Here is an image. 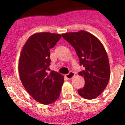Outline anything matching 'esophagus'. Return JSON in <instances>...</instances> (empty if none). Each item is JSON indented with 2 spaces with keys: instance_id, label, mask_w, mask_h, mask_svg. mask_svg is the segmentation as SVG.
Segmentation results:
<instances>
[{
  "instance_id": "34e87169",
  "label": "esophagus",
  "mask_w": 125,
  "mask_h": 125,
  "mask_svg": "<svg viewBox=\"0 0 125 125\" xmlns=\"http://www.w3.org/2000/svg\"><path fill=\"white\" fill-rule=\"evenodd\" d=\"M74 76V73L73 72H70L69 74H68L65 75V77H66L68 79H72Z\"/></svg>"
}]
</instances>
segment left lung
Wrapping results in <instances>:
<instances>
[{"label": "left lung", "instance_id": "1", "mask_svg": "<svg viewBox=\"0 0 125 125\" xmlns=\"http://www.w3.org/2000/svg\"><path fill=\"white\" fill-rule=\"evenodd\" d=\"M62 36L74 48L80 65L84 68L79 73L84 79V87L78 90V94L87 100L94 99L102 93L110 78V62L103 45L96 37L83 30Z\"/></svg>", "mask_w": 125, "mask_h": 125}]
</instances>
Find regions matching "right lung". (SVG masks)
Returning a JSON list of instances; mask_svg holds the SVG:
<instances>
[{
  "label": "right lung",
  "instance_id": "1",
  "mask_svg": "<svg viewBox=\"0 0 125 125\" xmlns=\"http://www.w3.org/2000/svg\"><path fill=\"white\" fill-rule=\"evenodd\" d=\"M61 37L59 34L38 32L25 42L19 61L22 84L37 102L49 104L59 98L64 76L54 71L47 73L50 66V49Z\"/></svg>",
  "mask_w": 125,
  "mask_h": 125
}]
</instances>
